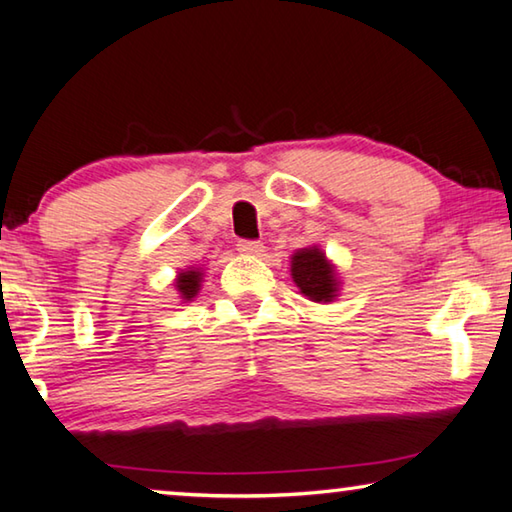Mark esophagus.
<instances>
[{"mask_svg":"<svg viewBox=\"0 0 512 512\" xmlns=\"http://www.w3.org/2000/svg\"><path fill=\"white\" fill-rule=\"evenodd\" d=\"M238 249L242 251V254H261L263 242L261 240H240Z\"/></svg>","mask_w":512,"mask_h":512,"instance_id":"esophagus-1","label":"esophagus"}]
</instances>
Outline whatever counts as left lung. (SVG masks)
<instances>
[{
    "label": "left lung",
    "instance_id": "left-lung-1",
    "mask_svg": "<svg viewBox=\"0 0 512 512\" xmlns=\"http://www.w3.org/2000/svg\"><path fill=\"white\" fill-rule=\"evenodd\" d=\"M292 279L297 288L313 301H331L335 297V272L326 263L320 249H299L292 256Z\"/></svg>",
    "mask_w": 512,
    "mask_h": 512
}]
</instances>
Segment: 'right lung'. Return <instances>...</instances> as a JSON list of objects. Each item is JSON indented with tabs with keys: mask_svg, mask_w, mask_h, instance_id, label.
Returning a JSON list of instances; mask_svg holds the SVG:
<instances>
[{
	"mask_svg": "<svg viewBox=\"0 0 512 512\" xmlns=\"http://www.w3.org/2000/svg\"><path fill=\"white\" fill-rule=\"evenodd\" d=\"M199 283H201V274L197 270H188V272H181L179 279H177V288L181 292L183 299H192L197 295L199 290Z\"/></svg>",
	"mask_w": 512,
	"mask_h": 512,
	"instance_id": "add662e5",
	"label": "right lung"
}]
</instances>
